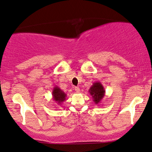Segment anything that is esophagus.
I'll return each instance as SVG.
<instances>
[{
	"label": "esophagus",
	"instance_id": "esophagus-1",
	"mask_svg": "<svg viewBox=\"0 0 152 152\" xmlns=\"http://www.w3.org/2000/svg\"><path fill=\"white\" fill-rule=\"evenodd\" d=\"M74 90L76 91V92H77V93L80 92V89L78 88V87H75V88H74Z\"/></svg>",
	"mask_w": 152,
	"mask_h": 152
}]
</instances>
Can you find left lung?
<instances>
[{
  "mask_svg": "<svg viewBox=\"0 0 152 152\" xmlns=\"http://www.w3.org/2000/svg\"><path fill=\"white\" fill-rule=\"evenodd\" d=\"M89 92L92 96L94 104L99 105L105 96L106 90L101 82H94L89 89Z\"/></svg>",
  "mask_w": 152,
  "mask_h": 152,
  "instance_id": "obj_1",
  "label": "left lung"
}]
</instances>
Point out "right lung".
<instances>
[{
  "label": "right lung",
  "instance_id": "1",
  "mask_svg": "<svg viewBox=\"0 0 152 152\" xmlns=\"http://www.w3.org/2000/svg\"><path fill=\"white\" fill-rule=\"evenodd\" d=\"M53 100L60 106L66 100V94L58 86H55L52 91Z\"/></svg>",
  "mask_w": 152,
  "mask_h": 152
}]
</instances>
